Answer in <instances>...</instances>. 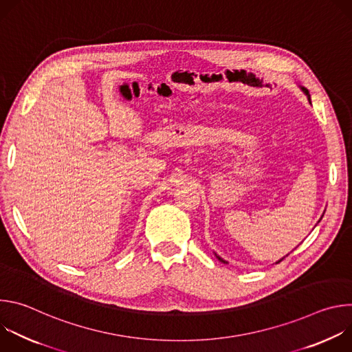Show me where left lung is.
Listing matches in <instances>:
<instances>
[{
    "label": "left lung",
    "instance_id": "left-lung-1",
    "mask_svg": "<svg viewBox=\"0 0 352 352\" xmlns=\"http://www.w3.org/2000/svg\"><path fill=\"white\" fill-rule=\"evenodd\" d=\"M304 91H305V93H307V94H309V93H308V90H305V89H304ZM217 258H219V256H217ZM283 259H284V258H283ZM283 259H281V261H283ZM219 261H220V262H223V263H227V262H226V261H223V259H221V258H219ZM281 261H278V262H277V263H280V262H281Z\"/></svg>",
    "mask_w": 352,
    "mask_h": 352
}]
</instances>
